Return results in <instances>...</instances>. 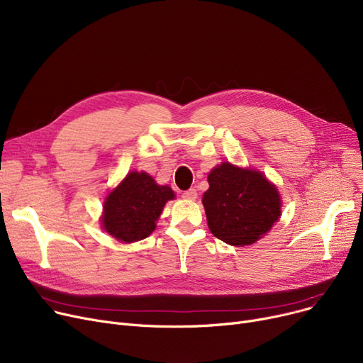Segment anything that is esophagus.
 Segmentation results:
<instances>
[{"label": "esophagus", "instance_id": "esophagus-1", "mask_svg": "<svg viewBox=\"0 0 363 363\" xmlns=\"http://www.w3.org/2000/svg\"><path fill=\"white\" fill-rule=\"evenodd\" d=\"M182 197L185 200H196L197 199V189H194V188L186 189V191L182 193Z\"/></svg>", "mask_w": 363, "mask_h": 363}]
</instances>
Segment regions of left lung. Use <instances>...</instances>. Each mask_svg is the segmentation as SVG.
<instances>
[{
	"label": "left lung",
	"instance_id": "obj_1",
	"mask_svg": "<svg viewBox=\"0 0 363 363\" xmlns=\"http://www.w3.org/2000/svg\"><path fill=\"white\" fill-rule=\"evenodd\" d=\"M207 181L203 194L207 225L223 242L250 245L279 219V194L260 172L222 163Z\"/></svg>",
	"mask_w": 363,
	"mask_h": 363
}]
</instances>
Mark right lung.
<instances>
[{
    "instance_id": "right-lung-1",
    "label": "right lung",
    "mask_w": 363,
    "mask_h": 363,
    "mask_svg": "<svg viewBox=\"0 0 363 363\" xmlns=\"http://www.w3.org/2000/svg\"><path fill=\"white\" fill-rule=\"evenodd\" d=\"M175 197L167 185H157L145 172H130L104 203V230L123 242L147 238L156 228L167 200Z\"/></svg>"
}]
</instances>
